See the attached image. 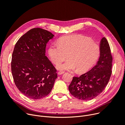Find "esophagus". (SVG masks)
Segmentation results:
<instances>
[{
	"instance_id": "34e87169",
	"label": "esophagus",
	"mask_w": 125,
	"mask_h": 125,
	"mask_svg": "<svg viewBox=\"0 0 125 125\" xmlns=\"http://www.w3.org/2000/svg\"><path fill=\"white\" fill-rule=\"evenodd\" d=\"M64 73V72H63V71H58V73H57V74H58V75H62V74H63Z\"/></svg>"
}]
</instances>
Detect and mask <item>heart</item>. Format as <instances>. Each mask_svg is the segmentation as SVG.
Returning <instances> with one entry per match:
<instances>
[{"mask_svg":"<svg viewBox=\"0 0 125 125\" xmlns=\"http://www.w3.org/2000/svg\"><path fill=\"white\" fill-rule=\"evenodd\" d=\"M48 54L55 64L61 63L68 57L69 59L57 66L61 70H74L84 73L91 69L100 57L101 48L90 38L80 34L62 37L58 43L50 45Z\"/></svg>","mask_w":125,"mask_h":125,"instance_id":"obj_1","label":"heart"}]
</instances>
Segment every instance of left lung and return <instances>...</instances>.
I'll return each mask as SVG.
<instances>
[{
    "mask_svg": "<svg viewBox=\"0 0 125 125\" xmlns=\"http://www.w3.org/2000/svg\"><path fill=\"white\" fill-rule=\"evenodd\" d=\"M101 54L97 64L79 77H73L69 86L71 94L79 100H92L101 93L108 84L112 73V56L107 40L100 43Z\"/></svg>",
    "mask_w": 125,
    "mask_h": 125,
    "instance_id": "left-lung-1",
    "label": "left lung"
}]
</instances>
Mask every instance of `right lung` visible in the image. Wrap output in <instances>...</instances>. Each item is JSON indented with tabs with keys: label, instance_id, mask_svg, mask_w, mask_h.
I'll return each instance as SVG.
<instances>
[{
	"label": "right lung",
	"instance_id": "add662e5",
	"mask_svg": "<svg viewBox=\"0 0 125 125\" xmlns=\"http://www.w3.org/2000/svg\"><path fill=\"white\" fill-rule=\"evenodd\" d=\"M54 35L41 28L28 31L15 44L11 71L16 86L27 98L39 99L51 91L56 69L45 56L46 47Z\"/></svg>",
	"mask_w": 125,
	"mask_h": 125
}]
</instances>
